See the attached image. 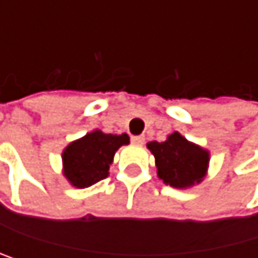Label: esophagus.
<instances>
[{"label": "esophagus", "mask_w": 258, "mask_h": 258, "mask_svg": "<svg viewBox=\"0 0 258 258\" xmlns=\"http://www.w3.org/2000/svg\"><path fill=\"white\" fill-rule=\"evenodd\" d=\"M131 140H132V143H135V145H143L145 143V135H134Z\"/></svg>", "instance_id": "1"}]
</instances>
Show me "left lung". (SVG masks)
<instances>
[{
	"mask_svg": "<svg viewBox=\"0 0 258 258\" xmlns=\"http://www.w3.org/2000/svg\"><path fill=\"white\" fill-rule=\"evenodd\" d=\"M148 149L155 157L157 175L166 184L186 189L200 183L208 171L209 152L174 132L164 141H151Z\"/></svg>",
	"mask_w": 258,
	"mask_h": 258,
	"instance_id": "obj_1",
	"label": "left lung"
}]
</instances>
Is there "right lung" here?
Masks as SVG:
<instances>
[{
  "label": "right lung",
  "instance_id": "add662e5",
  "mask_svg": "<svg viewBox=\"0 0 258 258\" xmlns=\"http://www.w3.org/2000/svg\"><path fill=\"white\" fill-rule=\"evenodd\" d=\"M123 145H129V135H112L101 131L89 132L72 141L62 151V174L75 187H89L109 175L113 155Z\"/></svg>",
  "mask_w": 258,
  "mask_h": 258
}]
</instances>
